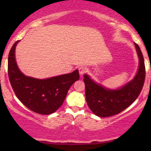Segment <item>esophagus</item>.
<instances>
[{
    "mask_svg": "<svg viewBox=\"0 0 151 151\" xmlns=\"http://www.w3.org/2000/svg\"><path fill=\"white\" fill-rule=\"evenodd\" d=\"M86 71V68L84 67H80L79 68V72L80 75H83V74L85 73Z\"/></svg>",
    "mask_w": 151,
    "mask_h": 151,
    "instance_id": "obj_1",
    "label": "esophagus"
}]
</instances>
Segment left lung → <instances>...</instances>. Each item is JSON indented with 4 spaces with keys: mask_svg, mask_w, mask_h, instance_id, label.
<instances>
[{
    "mask_svg": "<svg viewBox=\"0 0 151 151\" xmlns=\"http://www.w3.org/2000/svg\"><path fill=\"white\" fill-rule=\"evenodd\" d=\"M134 45L139 60L138 71L132 80L120 88L108 89L91 79L88 74L84 75L86 100L95 115L108 117L119 114L139 96L144 84L145 68L141 50L136 43Z\"/></svg>",
    "mask_w": 151,
    "mask_h": 151,
    "instance_id": "8db88e82",
    "label": "left lung"
}]
</instances>
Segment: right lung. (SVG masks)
I'll use <instances>...</instances> for the list:
<instances>
[{
    "label": "right lung",
    "instance_id": "right-lung-1",
    "mask_svg": "<svg viewBox=\"0 0 151 151\" xmlns=\"http://www.w3.org/2000/svg\"><path fill=\"white\" fill-rule=\"evenodd\" d=\"M14 43L8 55V77L18 99L35 113L47 115L56 111L62 105L70 86L79 80V71L47 79L27 77L19 70L15 60Z\"/></svg>",
    "mask_w": 151,
    "mask_h": 151
}]
</instances>
